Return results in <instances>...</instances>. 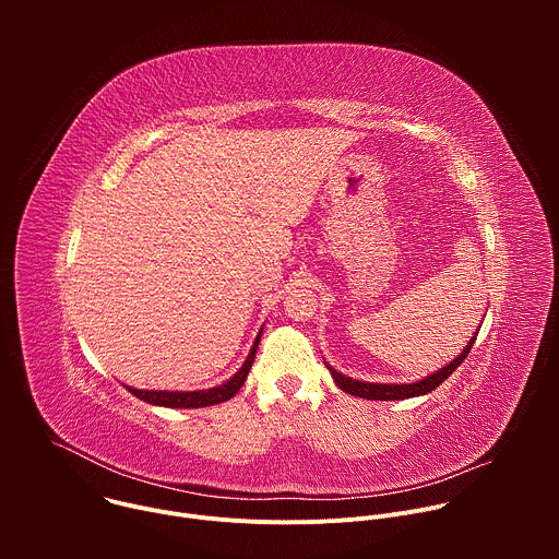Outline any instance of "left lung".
<instances>
[{"label":"left lung","mask_w":559,"mask_h":559,"mask_svg":"<svg viewBox=\"0 0 559 559\" xmlns=\"http://www.w3.org/2000/svg\"><path fill=\"white\" fill-rule=\"evenodd\" d=\"M477 332H480V330H475V334L471 336V341L464 345V349H462L449 365L440 367L438 371H433V373H429V376H425V378H420V380H416V382H403V384L389 382V384H384V382L354 380V378H349V376L336 371L330 362H325V365H328V369H330L334 382L338 384V389H343V391L349 393V395L365 397V401H407V397L425 395V393H431L436 386H440V384L462 365V360L466 358V354L471 352V347H473V343H475V338H477Z\"/></svg>","instance_id":"left-lung-1"}]
</instances>
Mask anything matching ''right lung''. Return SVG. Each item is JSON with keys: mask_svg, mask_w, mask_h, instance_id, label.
I'll list each match as a JSON object with an SVG mask.
<instances>
[{"mask_svg": "<svg viewBox=\"0 0 559 559\" xmlns=\"http://www.w3.org/2000/svg\"><path fill=\"white\" fill-rule=\"evenodd\" d=\"M261 334L263 330L259 332V336L254 338L252 343V349L246 358V362L241 365V369H238L231 378H227L225 382L216 384V386H210V389H199V391H147V389H134V386H128L123 384L132 395H136L139 401L147 403V405H156V407H168V409H201V407H212V405H221L225 401H229V397H234L238 393V389L243 386L250 369H252V362L257 358V349H259V343H261Z\"/></svg>", "mask_w": 559, "mask_h": 559, "instance_id": "add662e5", "label": "right lung"}]
</instances>
